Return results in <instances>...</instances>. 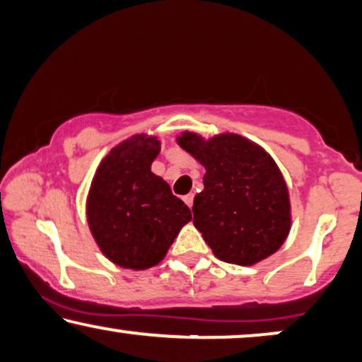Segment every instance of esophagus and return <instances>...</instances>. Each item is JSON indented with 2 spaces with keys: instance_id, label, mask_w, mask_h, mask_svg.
Segmentation results:
<instances>
[{
  "instance_id": "obj_1",
  "label": "esophagus",
  "mask_w": 362,
  "mask_h": 362,
  "mask_svg": "<svg viewBox=\"0 0 362 362\" xmlns=\"http://www.w3.org/2000/svg\"><path fill=\"white\" fill-rule=\"evenodd\" d=\"M184 202H185V204L189 205L190 209H192V205H194V194H189V195H185V197H184Z\"/></svg>"
}]
</instances>
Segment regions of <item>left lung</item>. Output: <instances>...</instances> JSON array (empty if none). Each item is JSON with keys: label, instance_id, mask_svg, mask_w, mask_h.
Returning a JSON list of instances; mask_svg holds the SVG:
<instances>
[{"label": "left lung", "instance_id": "1", "mask_svg": "<svg viewBox=\"0 0 362 362\" xmlns=\"http://www.w3.org/2000/svg\"><path fill=\"white\" fill-rule=\"evenodd\" d=\"M177 142L206 170L192 211L215 257L250 267L276 252L290 233L291 215L285 178L273 158L237 134L205 141L184 132Z\"/></svg>", "mask_w": 362, "mask_h": 362}]
</instances>
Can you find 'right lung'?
Returning a JSON list of instances; mask_svg holds the SVG:
<instances>
[{"instance_id": "1", "label": "right lung", "mask_w": 362, "mask_h": 362, "mask_svg": "<svg viewBox=\"0 0 362 362\" xmlns=\"http://www.w3.org/2000/svg\"><path fill=\"white\" fill-rule=\"evenodd\" d=\"M160 152L157 137L134 136L100 162L88 197V221L100 252L122 268L160 263L190 209L172 194L151 165Z\"/></svg>"}]
</instances>
